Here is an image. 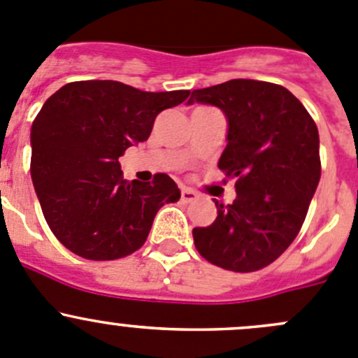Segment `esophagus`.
<instances>
[{
	"label": "esophagus",
	"mask_w": 358,
	"mask_h": 358,
	"mask_svg": "<svg viewBox=\"0 0 358 358\" xmlns=\"http://www.w3.org/2000/svg\"><path fill=\"white\" fill-rule=\"evenodd\" d=\"M196 193L193 192V189H189V188H182L181 189V199L185 200V202H193V200H196Z\"/></svg>",
	"instance_id": "obj_1"
}]
</instances>
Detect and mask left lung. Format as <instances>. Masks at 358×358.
I'll use <instances>...</instances> for the list:
<instances>
[{
    "instance_id": "1",
    "label": "left lung",
    "mask_w": 358,
    "mask_h": 358,
    "mask_svg": "<svg viewBox=\"0 0 358 358\" xmlns=\"http://www.w3.org/2000/svg\"><path fill=\"white\" fill-rule=\"evenodd\" d=\"M221 108L227 148L217 166L237 196L209 227L193 228L199 253L234 272L267 267L294 243L322 176L320 137L304 105L283 86L234 79L195 90L188 103Z\"/></svg>"
}]
</instances>
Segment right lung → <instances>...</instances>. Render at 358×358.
<instances>
[{"instance_id":"1","label":"right lung","mask_w":358,"mask_h":358,"mask_svg":"<svg viewBox=\"0 0 358 358\" xmlns=\"http://www.w3.org/2000/svg\"><path fill=\"white\" fill-rule=\"evenodd\" d=\"M188 96L80 80L43 103L31 126V179L47 224L66 250L103 262L142 248L156 213L181 192L166 173L128 182L119 156L148 141L156 115Z\"/></svg>"}]
</instances>
